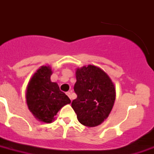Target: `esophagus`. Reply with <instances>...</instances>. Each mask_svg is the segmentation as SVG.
Masks as SVG:
<instances>
[{"instance_id": "obj_1", "label": "esophagus", "mask_w": 154, "mask_h": 154, "mask_svg": "<svg viewBox=\"0 0 154 154\" xmlns=\"http://www.w3.org/2000/svg\"><path fill=\"white\" fill-rule=\"evenodd\" d=\"M66 94H67L68 97H69L70 100L72 101V95H71V92H67V93H66Z\"/></svg>"}]
</instances>
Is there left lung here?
I'll list each match as a JSON object with an SVG mask.
<instances>
[{"label": "left lung", "instance_id": "1", "mask_svg": "<svg viewBox=\"0 0 154 154\" xmlns=\"http://www.w3.org/2000/svg\"><path fill=\"white\" fill-rule=\"evenodd\" d=\"M76 78L74 92L77 97L71 105L77 120L85 126L99 125L112 109L116 96L114 85L103 70L91 65L77 69Z\"/></svg>", "mask_w": 154, "mask_h": 154}]
</instances>
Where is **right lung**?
I'll return each mask as SVG.
<instances>
[{
	"instance_id": "right-lung-1",
	"label": "right lung",
	"mask_w": 154,
	"mask_h": 154,
	"mask_svg": "<svg viewBox=\"0 0 154 154\" xmlns=\"http://www.w3.org/2000/svg\"><path fill=\"white\" fill-rule=\"evenodd\" d=\"M51 69L42 66L33 75L26 92L28 107L41 122L51 123L57 112L71 102L58 85L50 81Z\"/></svg>"
}]
</instances>
